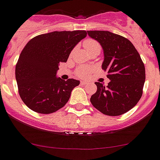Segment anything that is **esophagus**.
<instances>
[{
  "label": "esophagus",
  "mask_w": 160,
  "mask_h": 160,
  "mask_svg": "<svg viewBox=\"0 0 160 160\" xmlns=\"http://www.w3.org/2000/svg\"><path fill=\"white\" fill-rule=\"evenodd\" d=\"M80 83H81V84H86V83H88V81L87 80H81Z\"/></svg>",
  "instance_id": "obj_1"
}]
</instances>
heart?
Listing matches in <instances>:
<instances>
[{
	"label": "heart",
	"instance_id": "obj_1",
	"mask_svg": "<svg viewBox=\"0 0 160 160\" xmlns=\"http://www.w3.org/2000/svg\"><path fill=\"white\" fill-rule=\"evenodd\" d=\"M83 47H84L86 52H88L94 48H100V44H98V41H94L93 39H87L86 41H84V42H83ZM89 70L90 69H88V68L80 66V67L77 68L76 74L79 77H84L88 75Z\"/></svg>",
	"mask_w": 160,
	"mask_h": 160
}]
</instances>
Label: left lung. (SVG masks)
Masks as SVG:
<instances>
[{"instance_id": "left-lung-1", "label": "left lung", "mask_w": 160, "mask_h": 160, "mask_svg": "<svg viewBox=\"0 0 160 160\" xmlns=\"http://www.w3.org/2000/svg\"><path fill=\"white\" fill-rule=\"evenodd\" d=\"M88 33L100 43L104 52L102 69L111 81L105 87L95 82L97 91L91 97L93 106L105 115L116 116L134 108L143 93L145 68L132 43L109 31Z\"/></svg>"}]
</instances>
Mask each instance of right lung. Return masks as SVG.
Masks as SVG:
<instances>
[{
	"label": "right lung",
	"mask_w": 160,
	"mask_h": 160,
	"mask_svg": "<svg viewBox=\"0 0 160 160\" xmlns=\"http://www.w3.org/2000/svg\"><path fill=\"white\" fill-rule=\"evenodd\" d=\"M85 30L55 31L33 37L26 44L15 66L18 94L28 108L49 114L62 108L80 81L56 77L60 62L86 37Z\"/></svg>",
	"instance_id": "add662e5"
}]
</instances>
